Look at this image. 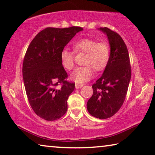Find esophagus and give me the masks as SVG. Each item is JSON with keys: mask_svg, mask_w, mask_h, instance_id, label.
Returning <instances> with one entry per match:
<instances>
[{"mask_svg": "<svg viewBox=\"0 0 155 155\" xmlns=\"http://www.w3.org/2000/svg\"><path fill=\"white\" fill-rule=\"evenodd\" d=\"M83 87V84H78V83H76L75 84V89H81Z\"/></svg>", "mask_w": 155, "mask_h": 155, "instance_id": "obj_1", "label": "esophagus"}]
</instances>
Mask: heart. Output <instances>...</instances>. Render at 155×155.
<instances>
[{
  "mask_svg": "<svg viewBox=\"0 0 155 155\" xmlns=\"http://www.w3.org/2000/svg\"><path fill=\"white\" fill-rule=\"evenodd\" d=\"M78 53H85V66L75 68L71 74V80L76 83H83L89 80L93 76V68L97 71L103 70L107 65L110 57V48L107 43L99 42L91 39H82L73 44ZM61 64L65 69L70 71L74 66L73 53L64 49L60 54Z\"/></svg>",
  "mask_w": 155,
  "mask_h": 155,
  "instance_id": "heart-1",
  "label": "heart"
}]
</instances>
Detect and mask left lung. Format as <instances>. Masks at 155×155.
Listing matches in <instances>:
<instances>
[{"mask_svg": "<svg viewBox=\"0 0 155 155\" xmlns=\"http://www.w3.org/2000/svg\"><path fill=\"white\" fill-rule=\"evenodd\" d=\"M97 30L107 37L110 57L103 73L92 85L94 93L87 108L91 116L106 119L117 112L125 101L131 80V67L127 46L120 35L107 28Z\"/></svg>", "mask_w": 155, "mask_h": 155, "instance_id": "left-lung-1", "label": "left lung"}]
</instances>
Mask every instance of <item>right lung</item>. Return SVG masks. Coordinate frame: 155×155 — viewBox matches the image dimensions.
<instances>
[{"instance_id": "1", "label": "right lung", "mask_w": 155, "mask_h": 155, "mask_svg": "<svg viewBox=\"0 0 155 155\" xmlns=\"http://www.w3.org/2000/svg\"><path fill=\"white\" fill-rule=\"evenodd\" d=\"M83 28H47L31 41L23 64V78L28 101L38 116L46 120L60 118L67 111V100L75 89L66 80L61 52ZM61 84V87H58Z\"/></svg>"}]
</instances>
